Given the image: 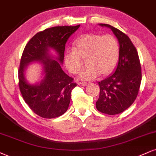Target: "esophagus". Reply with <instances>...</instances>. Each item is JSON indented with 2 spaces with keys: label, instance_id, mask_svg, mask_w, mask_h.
<instances>
[{
  "label": "esophagus",
  "instance_id": "34e87169",
  "mask_svg": "<svg viewBox=\"0 0 156 156\" xmlns=\"http://www.w3.org/2000/svg\"><path fill=\"white\" fill-rule=\"evenodd\" d=\"M78 84L79 86H85L87 85V83H86V82H78Z\"/></svg>",
  "mask_w": 156,
  "mask_h": 156
}]
</instances>
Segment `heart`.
Returning a JSON list of instances; mask_svg holds the SVG:
<instances>
[{
    "label": "heart",
    "instance_id": "1",
    "mask_svg": "<svg viewBox=\"0 0 156 156\" xmlns=\"http://www.w3.org/2000/svg\"><path fill=\"white\" fill-rule=\"evenodd\" d=\"M73 49L65 54V65L71 73L77 75L83 67L82 60L86 61L88 67L80 76L84 80L94 79L99 74H110L119 57V44L111 35L85 34L76 41Z\"/></svg>",
    "mask_w": 156,
    "mask_h": 156
}]
</instances>
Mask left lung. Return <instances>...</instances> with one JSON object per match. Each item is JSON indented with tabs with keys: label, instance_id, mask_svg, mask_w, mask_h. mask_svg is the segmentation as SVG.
<instances>
[{
	"label": "left lung",
	"instance_id": "8db88e82",
	"mask_svg": "<svg viewBox=\"0 0 156 156\" xmlns=\"http://www.w3.org/2000/svg\"><path fill=\"white\" fill-rule=\"evenodd\" d=\"M119 42V59L115 72L99 82V97L96 108L108 115H116L129 108L136 99L142 80L137 51L128 35L108 24Z\"/></svg>",
	"mask_w": 156,
	"mask_h": 156
}]
</instances>
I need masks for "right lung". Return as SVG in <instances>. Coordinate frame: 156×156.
Wrapping results in <instances>:
<instances>
[{
	"mask_svg": "<svg viewBox=\"0 0 156 156\" xmlns=\"http://www.w3.org/2000/svg\"><path fill=\"white\" fill-rule=\"evenodd\" d=\"M80 25L57 26L36 33L24 48L18 70L19 87L24 102L37 115L54 119L65 113L70 102L71 91L77 86L73 78L62 70L65 44L69 37ZM50 48L58 52L57 60L51 59ZM39 61L44 66L45 77L39 85H31L23 76L25 67L30 62Z\"/></svg>",
	"mask_w": 156,
	"mask_h": 156,
	"instance_id": "right-lung-1",
	"label": "right lung"
}]
</instances>
